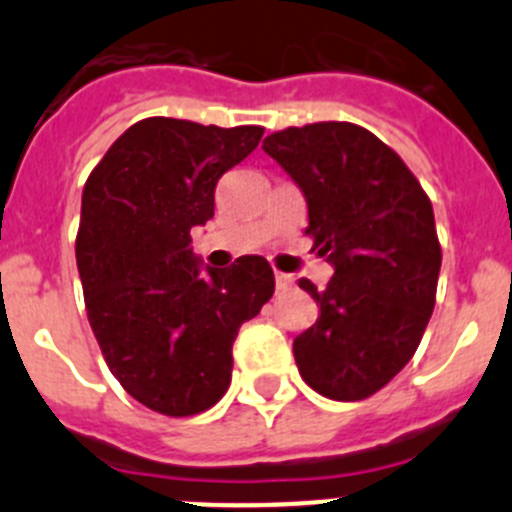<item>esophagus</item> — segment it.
<instances>
[{
	"label": "esophagus",
	"instance_id": "34e87169",
	"mask_svg": "<svg viewBox=\"0 0 512 512\" xmlns=\"http://www.w3.org/2000/svg\"><path fill=\"white\" fill-rule=\"evenodd\" d=\"M274 282H277V289H289L295 284V277H292V274H284V271H274Z\"/></svg>",
	"mask_w": 512,
	"mask_h": 512
}]
</instances>
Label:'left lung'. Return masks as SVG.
Instances as JSON below:
<instances>
[{
  "label": "left lung",
  "instance_id": "1",
  "mask_svg": "<svg viewBox=\"0 0 512 512\" xmlns=\"http://www.w3.org/2000/svg\"><path fill=\"white\" fill-rule=\"evenodd\" d=\"M264 151L305 194V233L336 271L323 292L300 279L320 318L295 338L297 369L323 397L364 400L413 359L431 320L441 271L431 200L354 122L279 130Z\"/></svg>",
  "mask_w": 512,
  "mask_h": 512
}]
</instances>
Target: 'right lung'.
<instances>
[{
    "instance_id": "obj_1",
    "label": "right lung",
    "mask_w": 512,
    "mask_h": 512,
    "mask_svg": "<svg viewBox=\"0 0 512 512\" xmlns=\"http://www.w3.org/2000/svg\"><path fill=\"white\" fill-rule=\"evenodd\" d=\"M261 135L146 117L84 184L76 266L89 325L125 392L161 415L205 413L228 392L238 328L274 295L264 256L212 269L189 235L215 215L217 179Z\"/></svg>"
}]
</instances>
